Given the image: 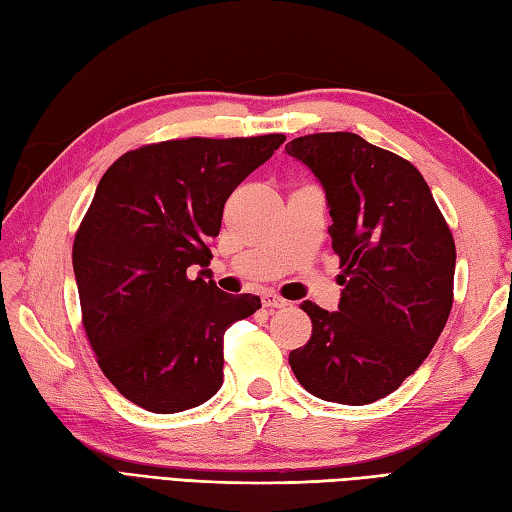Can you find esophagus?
Returning <instances> with one entry per match:
<instances>
[{
    "mask_svg": "<svg viewBox=\"0 0 512 512\" xmlns=\"http://www.w3.org/2000/svg\"><path fill=\"white\" fill-rule=\"evenodd\" d=\"M262 303H264V308H270V310H275V308H286V306H288V301H286L284 297L273 295V292H266V295L262 297Z\"/></svg>",
    "mask_w": 512,
    "mask_h": 512,
    "instance_id": "esophagus-1",
    "label": "esophagus"
}]
</instances>
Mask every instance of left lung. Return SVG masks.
<instances>
[{"mask_svg":"<svg viewBox=\"0 0 512 512\" xmlns=\"http://www.w3.org/2000/svg\"><path fill=\"white\" fill-rule=\"evenodd\" d=\"M286 151L323 184L345 286L339 312L301 303L312 336L288 361L312 396L369 405L416 372L447 325L453 235L422 173L358 134L301 136Z\"/></svg>","mask_w":512,"mask_h":512,"instance_id":"left-lung-1","label":"left lung"}]
</instances>
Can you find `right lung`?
<instances>
[{
    "mask_svg": "<svg viewBox=\"0 0 512 512\" xmlns=\"http://www.w3.org/2000/svg\"><path fill=\"white\" fill-rule=\"evenodd\" d=\"M284 140H165L127 151L101 178L72 266L96 361L134 405L178 413L222 387L224 332L262 301L206 281L209 242L228 195ZM198 265L199 277L189 278Z\"/></svg>",
    "mask_w": 512,
    "mask_h": 512,
    "instance_id": "add662e5",
    "label": "right lung"
}]
</instances>
